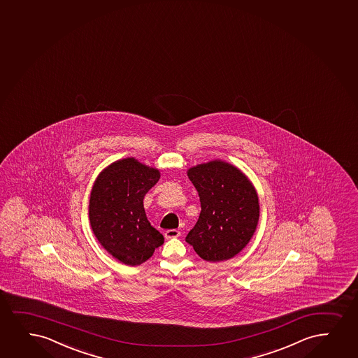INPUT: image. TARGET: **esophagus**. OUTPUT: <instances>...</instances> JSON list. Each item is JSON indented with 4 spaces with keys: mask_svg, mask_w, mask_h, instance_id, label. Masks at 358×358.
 Here are the masks:
<instances>
[{
    "mask_svg": "<svg viewBox=\"0 0 358 358\" xmlns=\"http://www.w3.org/2000/svg\"><path fill=\"white\" fill-rule=\"evenodd\" d=\"M165 238H178V236H181V231L177 229H169L165 231Z\"/></svg>",
    "mask_w": 358,
    "mask_h": 358,
    "instance_id": "34e87169",
    "label": "esophagus"
}]
</instances>
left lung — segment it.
<instances>
[{
	"label": "left lung",
	"instance_id": "1",
	"mask_svg": "<svg viewBox=\"0 0 358 358\" xmlns=\"http://www.w3.org/2000/svg\"><path fill=\"white\" fill-rule=\"evenodd\" d=\"M188 177L198 190L201 212L185 241L203 261H227L241 251L256 230V189L240 170L221 160L196 165Z\"/></svg>",
	"mask_w": 358,
	"mask_h": 358
}]
</instances>
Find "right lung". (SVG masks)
Here are the masks:
<instances>
[{
  "mask_svg": "<svg viewBox=\"0 0 358 358\" xmlns=\"http://www.w3.org/2000/svg\"><path fill=\"white\" fill-rule=\"evenodd\" d=\"M159 178L157 169L127 158L105 169L94 183L89 201L92 229L99 243L124 264H142L164 243L143 208L145 195Z\"/></svg>",
  "mask_w": 358,
  "mask_h": 358,
  "instance_id": "1",
  "label": "right lung"
}]
</instances>
